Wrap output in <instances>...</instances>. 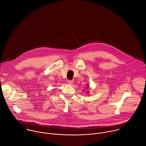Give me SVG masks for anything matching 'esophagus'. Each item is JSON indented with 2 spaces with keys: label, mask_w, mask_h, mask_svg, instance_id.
<instances>
[{
  "label": "esophagus",
  "mask_w": 146,
  "mask_h": 146,
  "mask_svg": "<svg viewBox=\"0 0 146 146\" xmlns=\"http://www.w3.org/2000/svg\"><path fill=\"white\" fill-rule=\"evenodd\" d=\"M67 83H68L69 84H72V83H73V81H72V80H67Z\"/></svg>",
  "instance_id": "1"
}]
</instances>
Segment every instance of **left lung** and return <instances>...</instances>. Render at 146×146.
<instances>
[{
  "instance_id": "8db88e82",
  "label": "left lung",
  "mask_w": 146,
  "mask_h": 146,
  "mask_svg": "<svg viewBox=\"0 0 146 146\" xmlns=\"http://www.w3.org/2000/svg\"><path fill=\"white\" fill-rule=\"evenodd\" d=\"M88 87H89V86H87V88H88Z\"/></svg>"
}]
</instances>
